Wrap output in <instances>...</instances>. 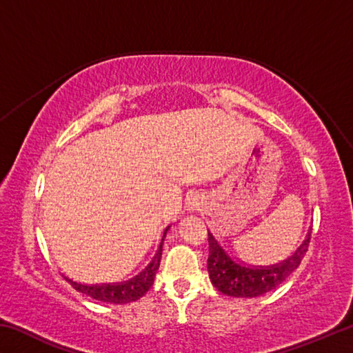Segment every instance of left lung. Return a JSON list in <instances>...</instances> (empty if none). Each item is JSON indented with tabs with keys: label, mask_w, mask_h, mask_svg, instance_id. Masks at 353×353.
I'll return each instance as SVG.
<instances>
[{
	"label": "left lung",
	"mask_w": 353,
	"mask_h": 353,
	"mask_svg": "<svg viewBox=\"0 0 353 353\" xmlns=\"http://www.w3.org/2000/svg\"><path fill=\"white\" fill-rule=\"evenodd\" d=\"M310 235L288 260L268 268H248L232 260L214 236L208 234L207 268L213 286L223 294L234 297H256L270 292L301 265L310 246Z\"/></svg>",
	"instance_id": "1"
}]
</instances>
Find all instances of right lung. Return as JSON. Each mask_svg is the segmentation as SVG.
I'll use <instances>...</instances> for the list:
<instances>
[{
	"label": "right lung",
	"mask_w": 353,
	"mask_h": 353,
	"mask_svg": "<svg viewBox=\"0 0 353 353\" xmlns=\"http://www.w3.org/2000/svg\"><path fill=\"white\" fill-rule=\"evenodd\" d=\"M162 250H163L162 243H160L157 254H155L154 260L149 263V266L146 268V270L141 271L139 276L128 280V282H124V283L81 285L77 282H73V280L68 277H65V280H67V282L73 286L76 291H79V292H82V294H85L92 299H97V301H101V302H107V303L134 302V301H137V299L145 296L148 290L152 286L155 272H157L159 266H160V259H162Z\"/></svg>",
	"instance_id": "right-lung-1"
}]
</instances>
